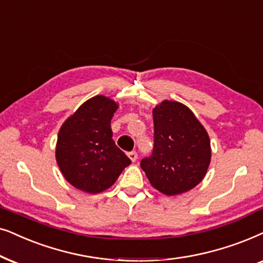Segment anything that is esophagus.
<instances>
[{"label":"esophagus","mask_w":263,"mask_h":263,"mask_svg":"<svg viewBox=\"0 0 263 263\" xmlns=\"http://www.w3.org/2000/svg\"><path fill=\"white\" fill-rule=\"evenodd\" d=\"M127 156L129 157V160H131L132 162H135V161L137 160V157H138L137 153H136V152H131V153H128V154H127Z\"/></svg>","instance_id":"1"}]
</instances>
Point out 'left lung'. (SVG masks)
<instances>
[{
	"mask_svg": "<svg viewBox=\"0 0 263 263\" xmlns=\"http://www.w3.org/2000/svg\"><path fill=\"white\" fill-rule=\"evenodd\" d=\"M154 149L141 167L156 190L183 194L204 178L211 163L209 136L183 103L163 101L154 108Z\"/></svg>",
	"mask_w": 263,
	"mask_h": 263,
	"instance_id": "left-lung-1",
	"label": "left lung"
}]
</instances>
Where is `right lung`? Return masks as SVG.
I'll use <instances>...</instances> for the list:
<instances>
[{
  "label": "right lung",
  "mask_w": 263,
  "mask_h": 263,
  "mask_svg": "<svg viewBox=\"0 0 263 263\" xmlns=\"http://www.w3.org/2000/svg\"><path fill=\"white\" fill-rule=\"evenodd\" d=\"M118 104L106 96L87 100L61 126L56 161L73 186L89 194L110 187L131 160L115 145L110 120Z\"/></svg>",
  "instance_id": "add662e5"
}]
</instances>
